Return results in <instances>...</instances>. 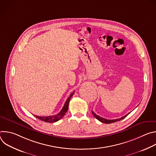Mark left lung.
I'll return each instance as SVG.
<instances>
[{"instance_id": "left-lung-1", "label": "left lung", "mask_w": 156, "mask_h": 156, "mask_svg": "<svg viewBox=\"0 0 156 156\" xmlns=\"http://www.w3.org/2000/svg\"><path fill=\"white\" fill-rule=\"evenodd\" d=\"M92 112V114H93V115H94V117L96 119H98V120H99L100 122H102V123H107V124H109V123H114V122H118V121H120V120H122V119H123L124 118H125L129 113H128V114H126V115H125V116H123V117H121V118H120V119H114V120H107V119H104V118H102V117H101L100 116H99V115H96L93 111L92 110L91 111Z\"/></svg>"}]
</instances>
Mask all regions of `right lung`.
<instances>
[{"instance_id":"right-lung-1","label":"right lung","mask_w":156,"mask_h":156,"mask_svg":"<svg viewBox=\"0 0 156 156\" xmlns=\"http://www.w3.org/2000/svg\"><path fill=\"white\" fill-rule=\"evenodd\" d=\"M75 91H73L70 96H69V98L67 99V100L66 101L62 109L61 110L60 112L54 115H52V116H47V117H39V116H37L35 115V117L36 118H37L39 120H41L42 121L46 122H48V123H54L56 122L57 121H58L59 120H60L66 114V112H67V110L69 109V102L70 99L72 98V97L73 96V94H74Z\"/></svg>"}]
</instances>
